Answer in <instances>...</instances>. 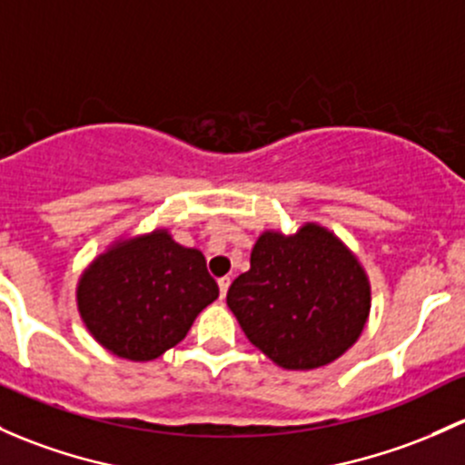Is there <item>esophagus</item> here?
<instances>
[{
	"instance_id": "34e87169",
	"label": "esophagus",
	"mask_w": 465,
	"mask_h": 465,
	"mask_svg": "<svg viewBox=\"0 0 465 465\" xmlns=\"http://www.w3.org/2000/svg\"><path fill=\"white\" fill-rule=\"evenodd\" d=\"M229 285H232V281H229V276L220 278V281H218V287H220V298H224V296H227V290H229Z\"/></svg>"
}]
</instances>
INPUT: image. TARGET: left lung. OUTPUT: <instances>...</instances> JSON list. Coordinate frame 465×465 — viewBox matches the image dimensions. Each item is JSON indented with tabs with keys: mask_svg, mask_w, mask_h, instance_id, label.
<instances>
[{
	"mask_svg": "<svg viewBox=\"0 0 465 465\" xmlns=\"http://www.w3.org/2000/svg\"><path fill=\"white\" fill-rule=\"evenodd\" d=\"M249 343L282 370L334 363L363 334L372 285L356 253L327 227L302 223L294 233L265 229L249 272L227 292Z\"/></svg>",
	"mask_w": 465,
	"mask_h": 465,
	"instance_id": "8db88e82",
	"label": "left lung"
}]
</instances>
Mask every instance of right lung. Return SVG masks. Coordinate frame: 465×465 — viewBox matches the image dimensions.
Returning <instances> with one entry per match:
<instances>
[{
	"label": "right lung",
	"mask_w": 465,
	"mask_h": 465,
	"mask_svg": "<svg viewBox=\"0 0 465 465\" xmlns=\"http://www.w3.org/2000/svg\"><path fill=\"white\" fill-rule=\"evenodd\" d=\"M216 298L203 252L175 242L167 227L115 238L84 267L75 290L93 339L135 363L178 345Z\"/></svg>",
	"instance_id": "obj_1"
}]
</instances>
